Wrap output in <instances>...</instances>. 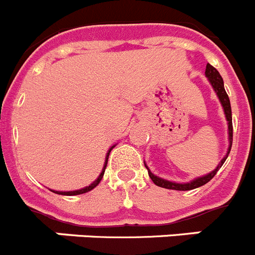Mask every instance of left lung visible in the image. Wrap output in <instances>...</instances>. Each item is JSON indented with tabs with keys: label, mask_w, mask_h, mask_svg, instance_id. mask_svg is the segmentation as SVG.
I'll use <instances>...</instances> for the list:
<instances>
[{
	"label": "left lung",
	"mask_w": 255,
	"mask_h": 255,
	"mask_svg": "<svg viewBox=\"0 0 255 255\" xmlns=\"http://www.w3.org/2000/svg\"><path fill=\"white\" fill-rule=\"evenodd\" d=\"M206 76L209 79L212 87H213V89H215L216 93H217L218 98H220L221 103H222V107H224L225 110V115H226L227 121H229V136H230L229 152H227L226 157L221 161V163L218 164V167L216 168L215 171H212L211 173H208V175H206V176L203 177H198V179L193 180V181L188 182V184H176V182H171V181H167V180L161 179V177L154 176V175L149 171V168L145 166L148 170V173H149V177L152 179V181L154 182L157 186H161V188H166V189H172V190H191V189L199 188V186L204 185V184H207V182L211 181V180L215 177V175L217 173V171L220 170L221 166L225 163L227 155H229L230 150H231V145H233V116H231V105H230L229 96H227L226 91H225L224 80H222V76L220 75V73H218L217 70L209 64H207V67H206Z\"/></svg>",
	"instance_id": "1"
}]
</instances>
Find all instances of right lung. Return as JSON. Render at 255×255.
<instances>
[{
	"label": "right lung",
	"instance_id": "1",
	"mask_svg": "<svg viewBox=\"0 0 255 255\" xmlns=\"http://www.w3.org/2000/svg\"><path fill=\"white\" fill-rule=\"evenodd\" d=\"M112 148H114V147H112ZM112 148L110 150H108V153H107V157H106V162H105V167H103V171H102V172H101V175H100V176H98V179H97L96 181L93 182V184H91V185L87 186V188H84V189H80V190H75V191H53V193H57V194H61V195H79V194H83V193H87V191H91L92 189L96 188V186L98 185V184H100L101 180H102L103 173H105V170H106V166H107L108 155H110V152H111V150H112Z\"/></svg>",
	"mask_w": 255,
	"mask_h": 255
}]
</instances>
